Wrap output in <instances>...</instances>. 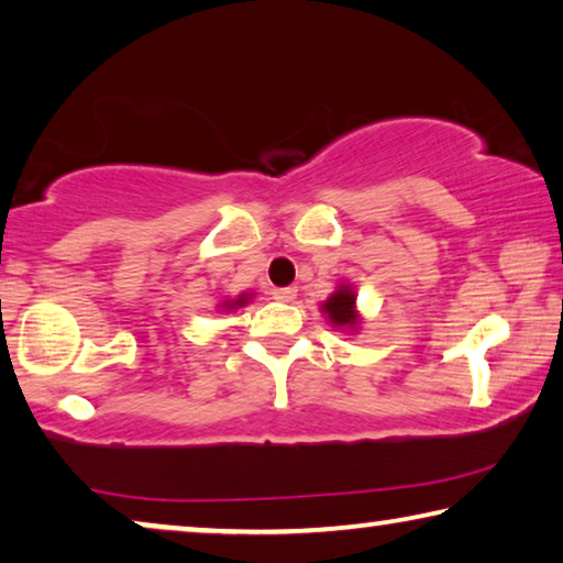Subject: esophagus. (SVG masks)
Returning <instances> with one entry per match:
<instances>
[{"mask_svg": "<svg viewBox=\"0 0 563 563\" xmlns=\"http://www.w3.org/2000/svg\"><path fill=\"white\" fill-rule=\"evenodd\" d=\"M272 297H274L276 301H294V299H297V289H294V287L274 289V291H272Z\"/></svg>", "mask_w": 563, "mask_h": 563, "instance_id": "obj_1", "label": "esophagus"}]
</instances>
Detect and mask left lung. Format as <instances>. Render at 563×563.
<instances>
[{
  "mask_svg": "<svg viewBox=\"0 0 563 563\" xmlns=\"http://www.w3.org/2000/svg\"><path fill=\"white\" fill-rule=\"evenodd\" d=\"M354 301H357V297H354V289L350 284H340L332 297L322 305V311L336 330H357L360 327V314Z\"/></svg>",
  "mask_w": 563,
  "mask_h": 563,
  "instance_id": "left-lung-1",
  "label": "left lung"
}]
</instances>
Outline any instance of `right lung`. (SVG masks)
Instances as JSON below:
<instances>
[{
	"label": "right lung",
	"mask_w": 563,
	"mask_h": 563,
	"mask_svg": "<svg viewBox=\"0 0 563 563\" xmlns=\"http://www.w3.org/2000/svg\"><path fill=\"white\" fill-rule=\"evenodd\" d=\"M249 297H252V294H239L236 299H223V309H239V307H244L246 301H249Z\"/></svg>",
	"instance_id": "obj_1"
}]
</instances>
